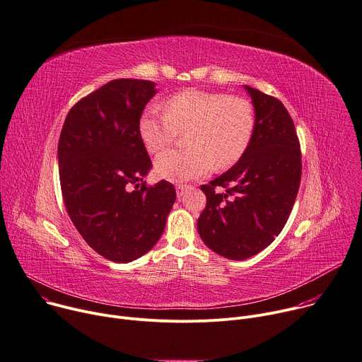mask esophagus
Returning a JSON list of instances; mask_svg holds the SVG:
<instances>
[{"label": "esophagus", "instance_id": "34e87169", "mask_svg": "<svg viewBox=\"0 0 362 362\" xmlns=\"http://www.w3.org/2000/svg\"><path fill=\"white\" fill-rule=\"evenodd\" d=\"M188 188H191L189 185H184V184H178L177 187H175V189H177V195H178V198H181L182 195H184V192L188 189Z\"/></svg>", "mask_w": 362, "mask_h": 362}]
</instances>
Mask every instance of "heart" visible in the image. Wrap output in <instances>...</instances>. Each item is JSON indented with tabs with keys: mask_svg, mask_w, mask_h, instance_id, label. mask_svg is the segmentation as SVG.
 <instances>
[{
	"mask_svg": "<svg viewBox=\"0 0 362 362\" xmlns=\"http://www.w3.org/2000/svg\"><path fill=\"white\" fill-rule=\"evenodd\" d=\"M148 106L139 119V134L152 153L165 149L185 132L187 149H171L155 159V171L170 181H189L231 167L247 151L255 132V109L242 96L184 90L163 105Z\"/></svg>",
	"mask_w": 362,
	"mask_h": 362,
	"instance_id": "obj_1",
	"label": "heart"
}]
</instances>
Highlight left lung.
<instances>
[{"label": "left lung", "mask_w": 362, "mask_h": 362, "mask_svg": "<svg viewBox=\"0 0 362 362\" xmlns=\"http://www.w3.org/2000/svg\"><path fill=\"white\" fill-rule=\"evenodd\" d=\"M245 88L256 112L252 142L228 171L202 185L207 204L197 221L203 242L231 260L257 255L279 235L302 177L300 144L289 112L279 99Z\"/></svg>", "instance_id": "obj_1"}]
</instances>
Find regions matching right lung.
<instances>
[{
	"mask_svg": "<svg viewBox=\"0 0 362 362\" xmlns=\"http://www.w3.org/2000/svg\"><path fill=\"white\" fill-rule=\"evenodd\" d=\"M155 93L149 80H112L73 105L59 139L66 211L85 242L116 263L156 245L177 197L168 181H144L152 163L139 119Z\"/></svg>",
	"mask_w": 362,
	"mask_h": 362,
	"instance_id": "1",
	"label": "right lung"
}]
</instances>
